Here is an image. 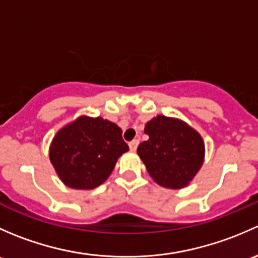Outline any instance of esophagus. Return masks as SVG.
Wrapping results in <instances>:
<instances>
[{"mask_svg": "<svg viewBox=\"0 0 258 258\" xmlns=\"http://www.w3.org/2000/svg\"><path fill=\"white\" fill-rule=\"evenodd\" d=\"M128 146H130V150L135 152V151L137 150V146H139V140H132V141L128 144Z\"/></svg>", "mask_w": 258, "mask_h": 258, "instance_id": "esophagus-1", "label": "esophagus"}]
</instances>
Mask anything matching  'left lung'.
I'll use <instances>...</instances> for the list:
<instances>
[{
    "label": "left lung",
    "mask_w": 258,
    "mask_h": 258,
    "mask_svg": "<svg viewBox=\"0 0 258 258\" xmlns=\"http://www.w3.org/2000/svg\"><path fill=\"white\" fill-rule=\"evenodd\" d=\"M147 141L137 155L156 183L165 188L188 186L205 161V141L188 123L176 117L157 114L145 124Z\"/></svg>",
    "instance_id": "left-lung-1"
}]
</instances>
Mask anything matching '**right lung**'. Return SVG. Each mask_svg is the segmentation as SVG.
I'll list each match as a JSON object with an SVG mask.
<instances>
[{
	"label": "right lung",
	"instance_id": "obj_1",
	"mask_svg": "<svg viewBox=\"0 0 258 258\" xmlns=\"http://www.w3.org/2000/svg\"><path fill=\"white\" fill-rule=\"evenodd\" d=\"M127 151L116 123L82 114L56 132L49 145V161L67 187L92 189L110 177L117 160Z\"/></svg>",
	"mask_w": 258,
	"mask_h": 258
}]
</instances>
